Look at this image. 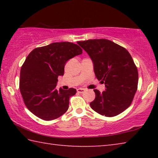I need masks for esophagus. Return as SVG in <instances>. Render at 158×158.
<instances>
[{"label":"esophagus","mask_w":158,"mask_h":158,"mask_svg":"<svg viewBox=\"0 0 158 158\" xmlns=\"http://www.w3.org/2000/svg\"><path fill=\"white\" fill-rule=\"evenodd\" d=\"M77 92L79 93H83L85 91V89H82V88H79V89H77Z\"/></svg>","instance_id":"34e87169"}]
</instances>
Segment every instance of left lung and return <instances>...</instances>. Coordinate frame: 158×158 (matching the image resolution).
<instances>
[{
    "label": "left lung",
    "mask_w": 158,
    "mask_h": 158,
    "mask_svg": "<svg viewBox=\"0 0 158 158\" xmlns=\"http://www.w3.org/2000/svg\"><path fill=\"white\" fill-rule=\"evenodd\" d=\"M91 58L95 77L105 83V91L95 89L90 107L100 115L113 117L130 106L138 85V70L126 49L106 39L77 42Z\"/></svg>",
    "instance_id": "left-lung-1"
}]
</instances>
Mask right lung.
<instances>
[{"label":"right lung","instance_id":"right-lung-1","mask_svg":"<svg viewBox=\"0 0 158 158\" xmlns=\"http://www.w3.org/2000/svg\"><path fill=\"white\" fill-rule=\"evenodd\" d=\"M82 53L73 42H53L37 47L28 55L20 71L19 89L25 105L44 121L58 118L68 111L69 99L76 89H56L58 77L64 74L67 61Z\"/></svg>","mask_w":158,"mask_h":158}]
</instances>
